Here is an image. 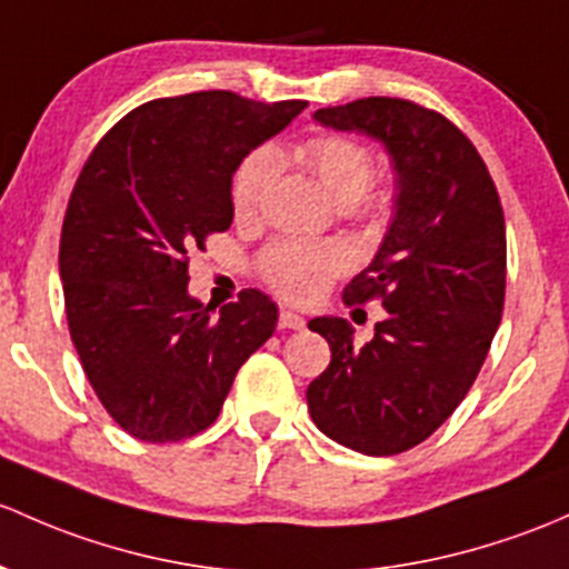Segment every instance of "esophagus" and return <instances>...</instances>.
Returning <instances> with one entry per match:
<instances>
[{"label": "esophagus", "instance_id": "esophagus-1", "mask_svg": "<svg viewBox=\"0 0 569 569\" xmlns=\"http://www.w3.org/2000/svg\"><path fill=\"white\" fill-rule=\"evenodd\" d=\"M278 327H280V330H302L305 319L300 313H295V310H280Z\"/></svg>", "mask_w": 569, "mask_h": 569}]
</instances>
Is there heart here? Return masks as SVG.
Returning <instances> with one entry per match:
<instances>
[{"label":"heart","instance_id":"1","mask_svg":"<svg viewBox=\"0 0 569 569\" xmlns=\"http://www.w3.org/2000/svg\"><path fill=\"white\" fill-rule=\"evenodd\" d=\"M295 158L327 190L335 204L362 220H381L392 209V196L370 190L376 177V158L362 141L340 133H319L297 143ZM278 158L269 147L256 149L239 163L231 182V204L237 218H253L264 204ZM261 280L286 300L297 305L316 302L338 274L349 269V250L338 242H302L278 239L256 259Z\"/></svg>","mask_w":569,"mask_h":569}]
</instances>
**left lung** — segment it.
<instances>
[{
	"label": "left lung",
	"mask_w": 569,
	"mask_h": 569,
	"mask_svg": "<svg viewBox=\"0 0 569 569\" xmlns=\"http://www.w3.org/2000/svg\"><path fill=\"white\" fill-rule=\"evenodd\" d=\"M313 117L385 143L400 193L379 253L343 289L349 308L385 305V321L362 349L346 319L310 321L332 357L308 409L338 445L398 456L458 409L486 362L505 310V212L480 152L445 113L362 98Z\"/></svg>",
	"instance_id": "left-lung-1"
}]
</instances>
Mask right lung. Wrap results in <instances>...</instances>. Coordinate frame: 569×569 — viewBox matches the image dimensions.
Listing matches in <instances>:
<instances>
[{"instance_id": "add662e5", "label": "right lung", "mask_w": 569, "mask_h": 569, "mask_svg": "<svg viewBox=\"0 0 569 569\" xmlns=\"http://www.w3.org/2000/svg\"><path fill=\"white\" fill-rule=\"evenodd\" d=\"M305 106L229 89L149 100L83 163L59 239L64 313L89 385L133 439L207 430L272 338L278 305L261 291H239L220 316L193 300L188 253L229 229L237 166Z\"/></svg>"}]
</instances>
